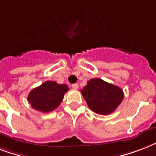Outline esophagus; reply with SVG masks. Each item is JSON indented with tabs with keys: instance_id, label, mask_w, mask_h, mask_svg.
I'll return each mask as SVG.
<instances>
[{
	"instance_id": "esophagus-1",
	"label": "esophagus",
	"mask_w": 156,
	"mask_h": 156,
	"mask_svg": "<svg viewBox=\"0 0 156 156\" xmlns=\"http://www.w3.org/2000/svg\"><path fill=\"white\" fill-rule=\"evenodd\" d=\"M72 88H73V89H74V90H77V89H78V83H73V84H72Z\"/></svg>"
}]
</instances>
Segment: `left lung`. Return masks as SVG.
<instances>
[{"mask_svg": "<svg viewBox=\"0 0 156 156\" xmlns=\"http://www.w3.org/2000/svg\"><path fill=\"white\" fill-rule=\"evenodd\" d=\"M81 93L90 110L100 115L113 112L124 98L121 88L98 78L88 81Z\"/></svg>", "mask_w": 156, "mask_h": 156, "instance_id": "obj_1", "label": "left lung"}]
</instances>
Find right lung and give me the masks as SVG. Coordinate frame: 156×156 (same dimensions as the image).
<instances>
[{"mask_svg": "<svg viewBox=\"0 0 156 156\" xmlns=\"http://www.w3.org/2000/svg\"><path fill=\"white\" fill-rule=\"evenodd\" d=\"M69 90L66 84H58L47 81L40 87L34 88L28 95L27 100L33 108L42 112H49L62 102L64 95Z\"/></svg>", "mask_w": 156, "mask_h": 156, "instance_id": "1", "label": "right lung"}]
</instances>
